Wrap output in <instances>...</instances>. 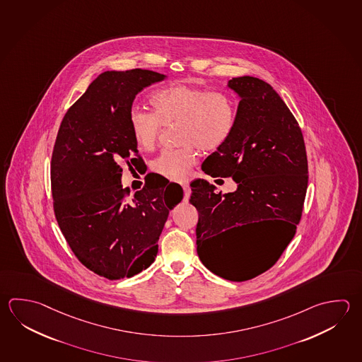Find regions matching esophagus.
<instances>
[{
	"mask_svg": "<svg viewBox=\"0 0 362 362\" xmlns=\"http://www.w3.org/2000/svg\"><path fill=\"white\" fill-rule=\"evenodd\" d=\"M182 187H183V191H185V201L187 202V201H188V198L191 196V188H189L187 185H182Z\"/></svg>",
	"mask_w": 362,
	"mask_h": 362,
	"instance_id": "esophagus-1",
	"label": "esophagus"
}]
</instances>
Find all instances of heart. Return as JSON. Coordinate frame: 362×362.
Returning <instances> with one entry per match:
<instances>
[{"mask_svg":"<svg viewBox=\"0 0 362 362\" xmlns=\"http://www.w3.org/2000/svg\"><path fill=\"white\" fill-rule=\"evenodd\" d=\"M152 112L133 106L128 114L130 134L138 148H155L163 127L177 125V144L183 147L161 152L152 170L174 182L185 180L196 163V151L211 152L232 136L237 105L224 92H210L185 83L157 89L151 95Z\"/></svg>","mask_w":362,"mask_h":362,"instance_id":"b5f03b06","label":"heart"}]
</instances>
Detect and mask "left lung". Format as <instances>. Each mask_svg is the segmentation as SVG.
Listing matches in <instances>:
<instances>
[{
    "instance_id": "left-lung-1",
    "label": "left lung",
    "mask_w": 362,
    "mask_h": 362,
    "mask_svg": "<svg viewBox=\"0 0 362 362\" xmlns=\"http://www.w3.org/2000/svg\"><path fill=\"white\" fill-rule=\"evenodd\" d=\"M228 87L240 100L235 127L228 142L207 156L202 170L212 177H233L238 187L223 194L197 179L191 185L189 202L198 211L197 253L202 264L224 279L245 281L273 267L293 239L306 197L308 166L300 125L270 84L246 76L233 78ZM256 221L278 222L280 235L251 259L239 262L232 256L227 233Z\"/></svg>"
}]
</instances>
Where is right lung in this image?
I'll return each instance as SVG.
<instances>
[{
	"instance_id": "add662e5",
	"label": "right lung",
	"mask_w": 362,
	"mask_h": 362,
	"mask_svg": "<svg viewBox=\"0 0 362 362\" xmlns=\"http://www.w3.org/2000/svg\"><path fill=\"white\" fill-rule=\"evenodd\" d=\"M165 78L144 69L105 71L68 110L56 136V220L76 259L106 279L130 278L150 267L169 212L183 198L174 183L144 185L132 198L122 185L120 163L129 165L136 154L131 164H144L130 134L129 110L142 89Z\"/></svg>"
}]
</instances>
